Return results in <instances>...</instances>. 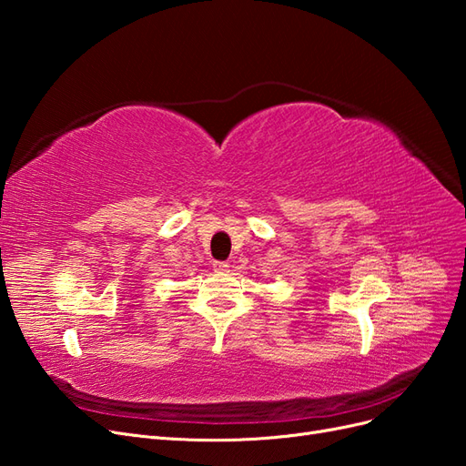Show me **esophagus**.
<instances>
[{
  "label": "esophagus",
  "instance_id": "obj_1",
  "mask_svg": "<svg viewBox=\"0 0 466 466\" xmlns=\"http://www.w3.org/2000/svg\"><path fill=\"white\" fill-rule=\"evenodd\" d=\"M229 268V264L228 262H214V270L216 272H225Z\"/></svg>",
  "mask_w": 466,
  "mask_h": 466
}]
</instances>
